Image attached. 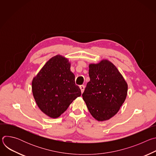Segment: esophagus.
<instances>
[{
    "label": "esophagus",
    "mask_w": 156,
    "mask_h": 156,
    "mask_svg": "<svg viewBox=\"0 0 156 156\" xmlns=\"http://www.w3.org/2000/svg\"><path fill=\"white\" fill-rule=\"evenodd\" d=\"M80 90H81V93H83L84 92V88H85V86H84V85H80Z\"/></svg>",
    "instance_id": "1"
}]
</instances>
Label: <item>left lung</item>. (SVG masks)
<instances>
[{
    "instance_id": "obj_1",
    "label": "left lung",
    "mask_w": 156,
    "mask_h": 156,
    "mask_svg": "<svg viewBox=\"0 0 156 156\" xmlns=\"http://www.w3.org/2000/svg\"><path fill=\"white\" fill-rule=\"evenodd\" d=\"M90 81L82 94L92 116L98 121L114 117L123 104L127 95L128 85L116 66L103 60L89 65Z\"/></svg>"
}]
</instances>
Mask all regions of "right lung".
Returning <instances> with one entry per match:
<instances>
[{"mask_svg": "<svg viewBox=\"0 0 156 156\" xmlns=\"http://www.w3.org/2000/svg\"><path fill=\"white\" fill-rule=\"evenodd\" d=\"M75 78L70 62L63 56L55 55L44 65L32 81L34 98L43 113L57 118L81 96Z\"/></svg>", "mask_w": 156, "mask_h": 156, "instance_id": "add662e5", "label": "right lung"}]
</instances>
